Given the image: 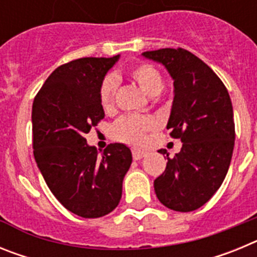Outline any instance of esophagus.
<instances>
[{"mask_svg": "<svg viewBox=\"0 0 257 257\" xmlns=\"http://www.w3.org/2000/svg\"><path fill=\"white\" fill-rule=\"evenodd\" d=\"M145 156H147V152L138 151V149H134V151H133V157H134V160H135V161L142 160L143 157H145Z\"/></svg>", "mask_w": 257, "mask_h": 257, "instance_id": "esophagus-1", "label": "esophagus"}]
</instances>
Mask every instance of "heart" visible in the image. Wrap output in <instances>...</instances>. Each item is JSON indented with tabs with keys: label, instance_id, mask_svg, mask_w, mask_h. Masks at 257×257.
Segmentation results:
<instances>
[{
	"label": "heart",
	"instance_id": "heart-1",
	"mask_svg": "<svg viewBox=\"0 0 257 257\" xmlns=\"http://www.w3.org/2000/svg\"><path fill=\"white\" fill-rule=\"evenodd\" d=\"M131 78L140 86L143 91L149 96H156L163 88V78L154 67L149 64L136 65L130 70ZM118 79L115 76H108L104 78L100 86L99 97L104 110H110L114 104L115 91ZM156 122L151 117L139 115H124L113 124V136L119 142L131 145H140L144 142V134L153 130Z\"/></svg>",
	"mask_w": 257,
	"mask_h": 257
}]
</instances>
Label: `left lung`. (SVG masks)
Returning <instances> with one entry per match:
<instances>
[{
  "label": "left lung",
  "mask_w": 257,
  "mask_h": 257,
  "mask_svg": "<svg viewBox=\"0 0 257 257\" xmlns=\"http://www.w3.org/2000/svg\"><path fill=\"white\" fill-rule=\"evenodd\" d=\"M174 81V101L167 128L183 143L154 180L157 198L179 212L202 207L226 176L234 148L233 106L228 90L212 69L184 49L145 51ZM166 151L161 149L160 153Z\"/></svg>",
  "instance_id": "left-lung-1"
}]
</instances>
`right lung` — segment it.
<instances>
[{
    "label": "right lung",
    "instance_id": "obj_1",
    "mask_svg": "<svg viewBox=\"0 0 257 257\" xmlns=\"http://www.w3.org/2000/svg\"><path fill=\"white\" fill-rule=\"evenodd\" d=\"M113 58H82L49 76L32 106L33 154L47 187L70 212L86 219L112 212L122 197V181L133 154L121 143L101 157L85 139L104 118L99 91Z\"/></svg>",
    "mask_w": 257,
    "mask_h": 257
}]
</instances>
